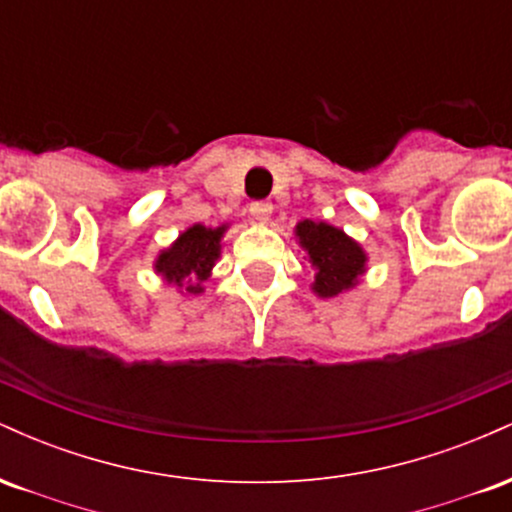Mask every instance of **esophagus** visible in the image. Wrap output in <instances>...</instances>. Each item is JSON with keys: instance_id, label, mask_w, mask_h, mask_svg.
Wrapping results in <instances>:
<instances>
[{"instance_id": "1", "label": "esophagus", "mask_w": 512, "mask_h": 512, "mask_svg": "<svg viewBox=\"0 0 512 512\" xmlns=\"http://www.w3.org/2000/svg\"><path fill=\"white\" fill-rule=\"evenodd\" d=\"M272 202H264V199H257V202L250 204V214L252 219L260 221V223H267L269 216H272Z\"/></svg>"}]
</instances>
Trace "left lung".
Returning a JSON list of instances; mask_svg holds the SVG:
<instances>
[{"label":"left lung","mask_w":512,"mask_h":512,"mask_svg":"<svg viewBox=\"0 0 512 512\" xmlns=\"http://www.w3.org/2000/svg\"><path fill=\"white\" fill-rule=\"evenodd\" d=\"M296 236L308 250L310 262L317 267L315 293L322 298L339 296L356 284V276L363 272L366 255L351 238H346L339 228L327 223L301 221Z\"/></svg>","instance_id":"8db88e82"}]
</instances>
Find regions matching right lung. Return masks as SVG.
<instances>
[{
    "instance_id": "right-lung-1",
    "label": "right lung",
    "mask_w": 512,
    "mask_h": 512,
    "mask_svg": "<svg viewBox=\"0 0 512 512\" xmlns=\"http://www.w3.org/2000/svg\"><path fill=\"white\" fill-rule=\"evenodd\" d=\"M221 228H207V226H192L190 231H185L175 240L173 248H168L158 257L156 269L161 272L170 284L182 286L187 281H195V284L187 286L190 293L202 291V281L209 276V269L214 267V262L221 255Z\"/></svg>"
}]
</instances>
